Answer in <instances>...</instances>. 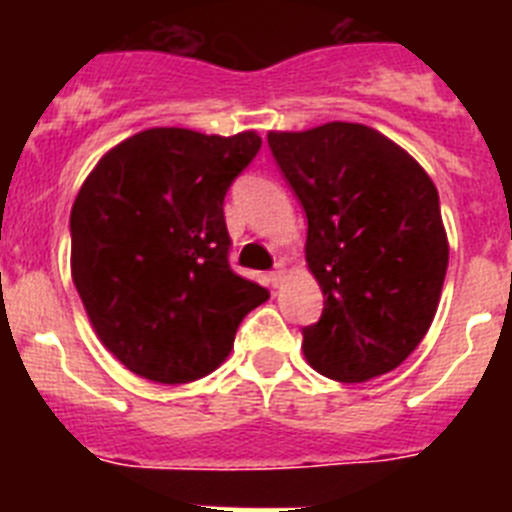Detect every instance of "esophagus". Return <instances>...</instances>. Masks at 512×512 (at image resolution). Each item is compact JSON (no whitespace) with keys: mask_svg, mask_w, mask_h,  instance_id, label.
<instances>
[{"mask_svg":"<svg viewBox=\"0 0 512 512\" xmlns=\"http://www.w3.org/2000/svg\"><path fill=\"white\" fill-rule=\"evenodd\" d=\"M282 279H284V269H282V266L266 274V282H269L271 287H279V284H282Z\"/></svg>","mask_w":512,"mask_h":512,"instance_id":"obj_1","label":"esophagus"}]
</instances>
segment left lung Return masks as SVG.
<instances>
[{
  "instance_id": "1",
  "label": "left lung",
  "mask_w": 512,
  "mask_h": 512,
  "mask_svg": "<svg viewBox=\"0 0 512 512\" xmlns=\"http://www.w3.org/2000/svg\"><path fill=\"white\" fill-rule=\"evenodd\" d=\"M279 171L307 215V266L323 289L305 356L336 382H366L413 354L449 266L431 176L359 122L269 133Z\"/></svg>"
}]
</instances>
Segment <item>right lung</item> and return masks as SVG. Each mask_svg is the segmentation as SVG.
I'll return each mask as SVG.
<instances>
[{"instance_id":"right-lung-1","label":"right lung","mask_w":512,"mask_h":512,"mask_svg":"<svg viewBox=\"0 0 512 512\" xmlns=\"http://www.w3.org/2000/svg\"><path fill=\"white\" fill-rule=\"evenodd\" d=\"M256 133L151 128L122 140L71 207V277L97 336L138 377L184 384L225 361L269 300L230 269L223 202Z\"/></svg>"}]
</instances>
